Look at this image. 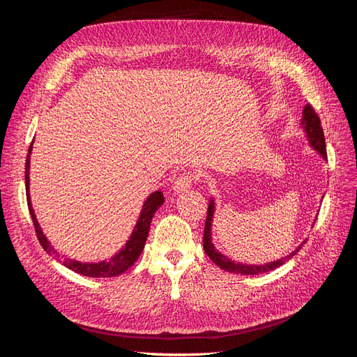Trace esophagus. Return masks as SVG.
Returning <instances> with one entry per match:
<instances>
[{
  "label": "esophagus",
  "mask_w": 357,
  "mask_h": 357,
  "mask_svg": "<svg viewBox=\"0 0 357 357\" xmlns=\"http://www.w3.org/2000/svg\"><path fill=\"white\" fill-rule=\"evenodd\" d=\"M193 185V177L189 174H181L180 177L176 178L174 185H172V190L176 193H185L188 192Z\"/></svg>",
  "instance_id": "esophagus-1"
}]
</instances>
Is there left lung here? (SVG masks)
<instances>
[{"mask_svg": "<svg viewBox=\"0 0 357 357\" xmlns=\"http://www.w3.org/2000/svg\"><path fill=\"white\" fill-rule=\"evenodd\" d=\"M301 126L304 129L307 134V139L308 144L312 147V150L326 160V143H325V134H323V128L320 125V119L316 114L314 109L310 104H307L302 110V121H301ZM214 211H215V202L214 198H210V204H208V211H207V220H205V228H204V250L207 253V256L211 259V261L218 265L219 268L225 269L228 273H234V274H243V275H257V274H264V273H269L273 269L282 266L286 261L294 257L299 250L302 244H299L294 252L289 253L287 256L277 259L274 262H268L264 265H248V264H243V262H234L232 259L226 257L225 255H222L218 248L214 247L213 244V238H211V226H213V218H214Z\"/></svg>", "mask_w": 357, "mask_h": 357, "instance_id": "left-lung-1", "label": "left lung"}]
</instances>
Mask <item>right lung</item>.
<instances>
[{
  "instance_id": "right-lung-1",
  "label": "right lung",
  "mask_w": 357,
  "mask_h": 357,
  "mask_svg": "<svg viewBox=\"0 0 357 357\" xmlns=\"http://www.w3.org/2000/svg\"><path fill=\"white\" fill-rule=\"evenodd\" d=\"M34 143V142H32ZM32 143L28 150V156H26V164H25V186H26V199H28V208L29 214L32 218V222H34V228L38 236V241L45 248L46 253L53 256L58 262H61L63 266L70 268L71 271L86 275V277H116L123 274L126 269L131 268L137 259L142 255L143 248L146 245L147 235L150 231V223H152V219L155 213L159 210V207L164 204V193L160 190L152 192L147 197V199L143 204V208L139 211V218L134 226V229L129 235V240L126 244L119 250L114 256H112L109 261H101V262H79L75 259L70 257H61L58 250L53 248L52 243L46 238L45 232L41 231V226L36 218L34 208H32L31 204V197H29V164H31V152H32Z\"/></svg>"
}]
</instances>
